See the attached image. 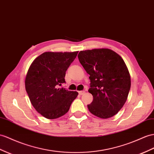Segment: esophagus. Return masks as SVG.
Masks as SVG:
<instances>
[{
    "label": "esophagus",
    "mask_w": 154,
    "mask_h": 154,
    "mask_svg": "<svg viewBox=\"0 0 154 154\" xmlns=\"http://www.w3.org/2000/svg\"><path fill=\"white\" fill-rule=\"evenodd\" d=\"M85 93V92L84 91V90H81V91H79V95H82V94H84Z\"/></svg>",
    "instance_id": "obj_1"
}]
</instances>
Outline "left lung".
<instances>
[{"label": "left lung", "instance_id": "left-lung-1", "mask_svg": "<svg viewBox=\"0 0 154 154\" xmlns=\"http://www.w3.org/2000/svg\"><path fill=\"white\" fill-rule=\"evenodd\" d=\"M81 64L90 75L93 101L89 111L100 118H111L125 104L131 87V77L123 59L109 49L81 51Z\"/></svg>", "mask_w": 154, "mask_h": 154}]
</instances>
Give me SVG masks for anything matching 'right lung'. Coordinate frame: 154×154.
Wrapping results in <instances>:
<instances>
[{"instance_id": "obj_1", "label": "right lung", "mask_w": 154, "mask_h": 154, "mask_svg": "<svg viewBox=\"0 0 154 154\" xmlns=\"http://www.w3.org/2000/svg\"><path fill=\"white\" fill-rule=\"evenodd\" d=\"M75 52H45L31 64L25 78V88L34 109L48 119L68 112L76 91L59 88L65 82L66 72L76 58Z\"/></svg>"}]
</instances>
